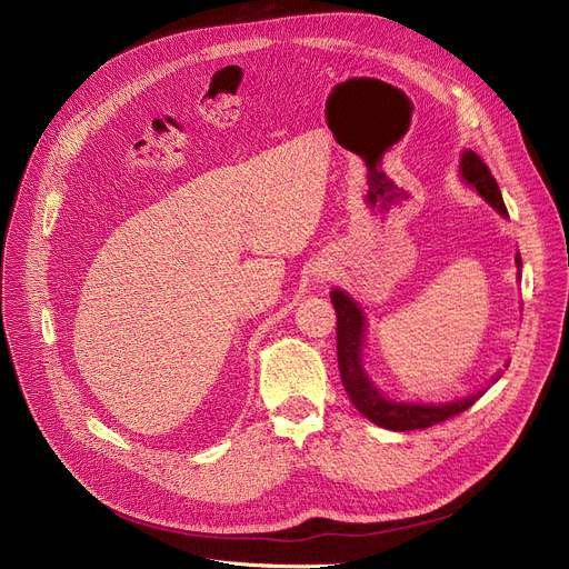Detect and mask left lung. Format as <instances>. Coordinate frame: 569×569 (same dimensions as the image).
Returning a JSON list of instances; mask_svg holds the SVG:
<instances>
[{
	"mask_svg": "<svg viewBox=\"0 0 569 569\" xmlns=\"http://www.w3.org/2000/svg\"><path fill=\"white\" fill-rule=\"evenodd\" d=\"M461 174L466 182L480 191V196L489 200L502 217H507V207L502 202L498 182L493 179L489 166L475 152H463ZM517 264L521 267V256H517ZM330 297L337 309V355H339V373H341L343 390L352 401V406L373 425L382 429H392V431L427 429L468 410L485 395L480 390L452 401H415V399H397L392 395H385L371 380L362 360V346H365L362 311L357 309L350 297L341 290H332Z\"/></svg>",
	"mask_w": 569,
	"mask_h": 569,
	"instance_id": "obj_1",
	"label": "left lung"
}]
</instances>
